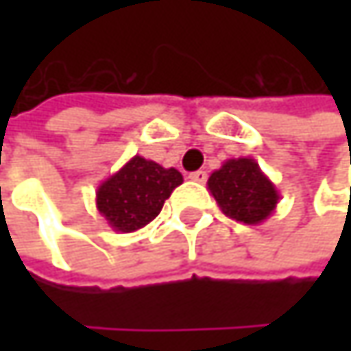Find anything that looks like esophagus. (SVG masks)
<instances>
[{
	"instance_id": "obj_1",
	"label": "esophagus",
	"mask_w": 351,
	"mask_h": 351,
	"mask_svg": "<svg viewBox=\"0 0 351 351\" xmlns=\"http://www.w3.org/2000/svg\"><path fill=\"white\" fill-rule=\"evenodd\" d=\"M189 178L195 180V182H205V180H207V173H205V171H195V173L189 175Z\"/></svg>"
}]
</instances>
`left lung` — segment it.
<instances>
[{
	"label": "left lung",
	"mask_w": 351,
	"mask_h": 351,
	"mask_svg": "<svg viewBox=\"0 0 351 351\" xmlns=\"http://www.w3.org/2000/svg\"><path fill=\"white\" fill-rule=\"evenodd\" d=\"M219 209L245 226L266 221L280 199L274 182L262 173L254 158H230L207 180Z\"/></svg>",
	"instance_id": "1"
}]
</instances>
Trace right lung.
<instances>
[{"label":"right lung","mask_w":351,"mask_h":351,"mask_svg":"<svg viewBox=\"0 0 351 351\" xmlns=\"http://www.w3.org/2000/svg\"><path fill=\"white\" fill-rule=\"evenodd\" d=\"M180 182L182 175L176 169H165L136 154L97 186L95 205L113 232L130 234L160 213Z\"/></svg>","instance_id":"obj_1"}]
</instances>
